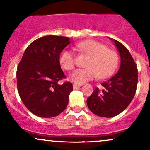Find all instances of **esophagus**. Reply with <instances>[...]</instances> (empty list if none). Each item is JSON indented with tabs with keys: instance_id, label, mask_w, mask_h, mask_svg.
I'll list each match as a JSON object with an SVG mask.
<instances>
[{
	"instance_id": "1",
	"label": "esophagus",
	"mask_w": 150,
	"mask_h": 150,
	"mask_svg": "<svg viewBox=\"0 0 150 150\" xmlns=\"http://www.w3.org/2000/svg\"><path fill=\"white\" fill-rule=\"evenodd\" d=\"M72 86H73V88L75 89V88H78L81 87V85H78L76 83H73V85H72Z\"/></svg>"
}]
</instances>
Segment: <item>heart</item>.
I'll return each mask as SVG.
<instances>
[{
	"label": "heart",
	"mask_w": 150,
	"mask_h": 150,
	"mask_svg": "<svg viewBox=\"0 0 150 150\" xmlns=\"http://www.w3.org/2000/svg\"><path fill=\"white\" fill-rule=\"evenodd\" d=\"M76 48L88 56V58L85 64L86 68L72 72L70 78L73 82L81 84L97 77L104 79L115 72L118 64V56L115 51L103 43L92 40L81 42L76 45ZM59 62L62 69L67 71L73 69L76 63L73 53L69 50L62 51Z\"/></svg>",
	"instance_id": "heart-1"
}]
</instances>
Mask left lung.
Instances as JSON below:
<instances>
[{"label":"left lung","instance_id":"8db88e82","mask_svg":"<svg viewBox=\"0 0 150 150\" xmlns=\"http://www.w3.org/2000/svg\"><path fill=\"white\" fill-rule=\"evenodd\" d=\"M121 63L117 73L102 83V91L96 87L87 99L91 112L100 117H112L121 113L132 101L138 83L137 66L125 46L114 40Z\"/></svg>","mask_w":150,"mask_h":150}]
</instances>
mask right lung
<instances>
[{"label": "right lung", "mask_w": 150, "mask_h": 150, "mask_svg": "<svg viewBox=\"0 0 150 150\" xmlns=\"http://www.w3.org/2000/svg\"><path fill=\"white\" fill-rule=\"evenodd\" d=\"M69 38L46 35L28 46L16 69V85L21 100L35 115L54 117L66 109L72 84L66 78L59 57Z\"/></svg>", "instance_id": "obj_1"}]
</instances>
